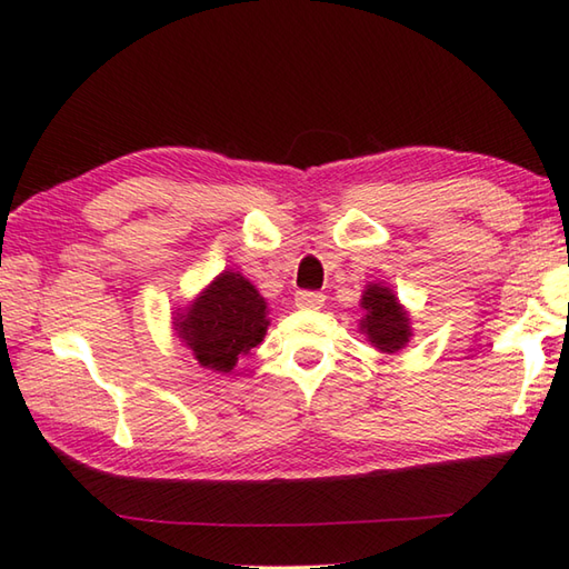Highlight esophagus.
<instances>
[{
    "label": "esophagus",
    "instance_id": "34e87169",
    "mask_svg": "<svg viewBox=\"0 0 569 569\" xmlns=\"http://www.w3.org/2000/svg\"><path fill=\"white\" fill-rule=\"evenodd\" d=\"M326 303V296L323 293H316V291H298L296 293V306L303 308V311H319Z\"/></svg>",
    "mask_w": 569,
    "mask_h": 569
}]
</instances>
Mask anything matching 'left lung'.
<instances>
[{"mask_svg": "<svg viewBox=\"0 0 569 569\" xmlns=\"http://www.w3.org/2000/svg\"><path fill=\"white\" fill-rule=\"evenodd\" d=\"M363 319L359 323L366 341H371L373 349L381 353H399L411 341V319L407 306L397 293L383 283H366L361 296Z\"/></svg>", "mask_w": 569, "mask_h": 569, "instance_id": "1", "label": "left lung"}]
</instances>
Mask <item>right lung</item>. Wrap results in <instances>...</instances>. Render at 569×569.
Segmentation results:
<instances>
[{
  "instance_id": "add662e5",
  "label": "right lung",
  "mask_w": 569,
  "mask_h": 569,
  "mask_svg": "<svg viewBox=\"0 0 569 569\" xmlns=\"http://www.w3.org/2000/svg\"><path fill=\"white\" fill-rule=\"evenodd\" d=\"M172 331L203 369L230 373L240 356L263 341L268 303L238 271H223L188 306L172 311Z\"/></svg>"
}]
</instances>
